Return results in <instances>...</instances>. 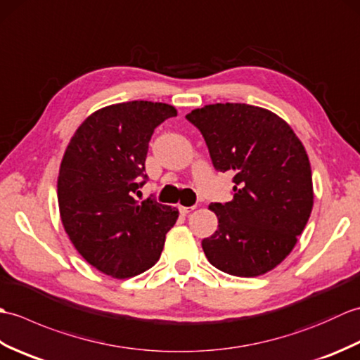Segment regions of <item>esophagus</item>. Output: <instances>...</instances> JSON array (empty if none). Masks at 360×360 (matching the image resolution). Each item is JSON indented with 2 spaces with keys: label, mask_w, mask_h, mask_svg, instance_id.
Returning a JSON list of instances; mask_svg holds the SVG:
<instances>
[{
  "label": "esophagus",
  "mask_w": 360,
  "mask_h": 360,
  "mask_svg": "<svg viewBox=\"0 0 360 360\" xmlns=\"http://www.w3.org/2000/svg\"><path fill=\"white\" fill-rule=\"evenodd\" d=\"M178 209H179V212L182 213V215H187V213H190V212L195 209V205H192V207H184V205H179Z\"/></svg>",
  "instance_id": "34e87169"
}]
</instances>
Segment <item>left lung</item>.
<instances>
[{
    "label": "left lung",
    "mask_w": 360,
    "mask_h": 360,
    "mask_svg": "<svg viewBox=\"0 0 360 360\" xmlns=\"http://www.w3.org/2000/svg\"><path fill=\"white\" fill-rule=\"evenodd\" d=\"M218 172L233 173V200L212 202L218 229L202 240L212 266L235 277L272 271L307 226L314 192L303 143L285 120L246 103H215L187 114Z\"/></svg>",
    "instance_id": "left-lung-1"
}]
</instances>
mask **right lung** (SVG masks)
I'll return each instance as SVG.
<instances>
[{"mask_svg": "<svg viewBox=\"0 0 360 360\" xmlns=\"http://www.w3.org/2000/svg\"><path fill=\"white\" fill-rule=\"evenodd\" d=\"M174 116V106L159 102L110 105L86 117L66 147L57 181L63 227L79 254L112 278L155 266L178 219L170 205L134 198L147 181L151 134Z\"/></svg>", "mask_w": 360, "mask_h": 360, "instance_id": "right-lung-1", "label": "right lung"}]
</instances>
